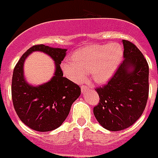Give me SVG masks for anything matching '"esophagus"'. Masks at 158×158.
Masks as SVG:
<instances>
[{"label":"esophagus","mask_w":158,"mask_h":158,"mask_svg":"<svg viewBox=\"0 0 158 158\" xmlns=\"http://www.w3.org/2000/svg\"><path fill=\"white\" fill-rule=\"evenodd\" d=\"M88 89H89L88 87H86V86H84V85H83V86H81V92H82V94H85V92L88 90Z\"/></svg>","instance_id":"esophagus-1"}]
</instances>
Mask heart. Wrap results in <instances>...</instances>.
<instances>
[{"label": "heart", "mask_w": 158, "mask_h": 158, "mask_svg": "<svg viewBox=\"0 0 158 158\" xmlns=\"http://www.w3.org/2000/svg\"><path fill=\"white\" fill-rule=\"evenodd\" d=\"M123 47L117 43L92 44L73 52L61 64L65 76L75 83L84 81L89 72L97 84L107 83L123 60Z\"/></svg>", "instance_id": "1"}]
</instances>
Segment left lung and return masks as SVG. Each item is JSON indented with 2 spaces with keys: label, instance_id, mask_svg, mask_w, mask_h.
I'll return each mask as SVG.
<instances>
[{
  "label": "left lung",
  "instance_id": "1",
  "mask_svg": "<svg viewBox=\"0 0 158 158\" xmlns=\"http://www.w3.org/2000/svg\"><path fill=\"white\" fill-rule=\"evenodd\" d=\"M122 43L124 61L108 84L96 89L100 100L94 108L97 121L111 131L127 129L141 117L149 92L146 58L132 43Z\"/></svg>",
  "mask_w": 158,
  "mask_h": 158
}]
</instances>
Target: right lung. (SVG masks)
<instances>
[{
	"instance_id": "add662e5",
	"label": "right lung",
	"mask_w": 158,
	"mask_h": 158,
	"mask_svg": "<svg viewBox=\"0 0 158 158\" xmlns=\"http://www.w3.org/2000/svg\"><path fill=\"white\" fill-rule=\"evenodd\" d=\"M33 52H42L55 61V74L49 81L39 85L29 84L24 76L25 58ZM66 48H52L43 44L30 48L22 56L14 69L11 96L20 120L37 131H51L61 126L69 115L71 106L79 97V86L64 78L60 64Z\"/></svg>"
}]
</instances>
